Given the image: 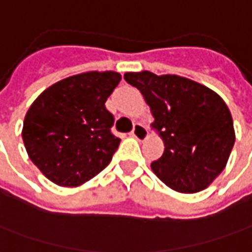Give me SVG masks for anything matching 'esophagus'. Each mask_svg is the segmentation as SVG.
<instances>
[{
	"label": "esophagus",
	"instance_id": "34e87169",
	"mask_svg": "<svg viewBox=\"0 0 252 252\" xmlns=\"http://www.w3.org/2000/svg\"><path fill=\"white\" fill-rule=\"evenodd\" d=\"M131 135L136 138L138 141H143V139H146L148 138V135H149V131H148V128L142 124H135L134 129H132V132Z\"/></svg>",
	"mask_w": 252,
	"mask_h": 252
}]
</instances>
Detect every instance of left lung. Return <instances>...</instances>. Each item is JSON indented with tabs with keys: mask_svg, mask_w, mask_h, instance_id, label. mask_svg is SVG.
<instances>
[{
	"mask_svg": "<svg viewBox=\"0 0 252 252\" xmlns=\"http://www.w3.org/2000/svg\"><path fill=\"white\" fill-rule=\"evenodd\" d=\"M124 79L143 94L164 152L153 173L171 189L194 194L212 184L236 141L229 107L218 93L178 75L126 72Z\"/></svg>",
	"mask_w": 252,
	"mask_h": 252,
	"instance_id": "8db88e82",
	"label": "left lung"
}]
</instances>
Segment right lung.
<instances>
[{
	"label": "right lung",
	"instance_id": "add662e5",
	"mask_svg": "<svg viewBox=\"0 0 252 252\" xmlns=\"http://www.w3.org/2000/svg\"><path fill=\"white\" fill-rule=\"evenodd\" d=\"M121 81L114 71H91L51 85L33 101L22 139L31 160L54 184L78 187L97 176L120 145L104 103Z\"/></svg>",
	"mask_w": 252,
	"mask_h": 252
}]
</instances>
